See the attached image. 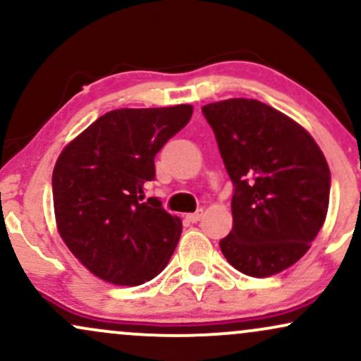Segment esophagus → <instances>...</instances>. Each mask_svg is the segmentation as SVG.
<instances>
[{"mask_svg": "<svg viewBox=\"0 0 361 361\" xmlns=\"http://www.w3.org/2000/svg\"><path fill=\"white\" fill-rule=\"evenodd\" d=\"M202 215H204V210H197V212H193V214H188V215H186V221L192 222V224H197V222H200Z\"/></svg>", "mask_w": 361, "mask_h": 361, "instance_id": "1", "label": "esophagus"}]
</instances>
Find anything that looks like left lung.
<instances>
[{
    "instance_id": "left-lung-1",
    "label": "left lung",
    "mask_w": 361,
    "mask_h": 361,
    "mask_svg": "<svg viewBox=\"0 0 361 361\" xmlns=\"http://www.w3.org/2000/svg\"><path fill=\"white\" fill-rule=\"evenodd\" d=\"M234 185L233 231L222 255L244 275L264 279L307 252L326 221L331 173L305 128L258 100L202 106Z\"/></svg>"
}]
</instances>
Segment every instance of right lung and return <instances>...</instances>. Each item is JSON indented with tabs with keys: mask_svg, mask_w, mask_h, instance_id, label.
<instances>
[{
	"mask_svg": "<svg viewBox=\"0 0 361 361\" xmlns=\"http://www.w3.org/2000/svg\"><path fill=\"white\" fill-rule=\"evenodd\" d=\"M192 114V105L109 111L61 152L52 173L57 229L98 279L135 287L166 268L181 221L156 197L144 200V186Z\"/></svg>",
	"mask_w": 361,
	"mask_h": 361,
	"instance_id": "1",
	"label": "right lung"
}]
</instances>
